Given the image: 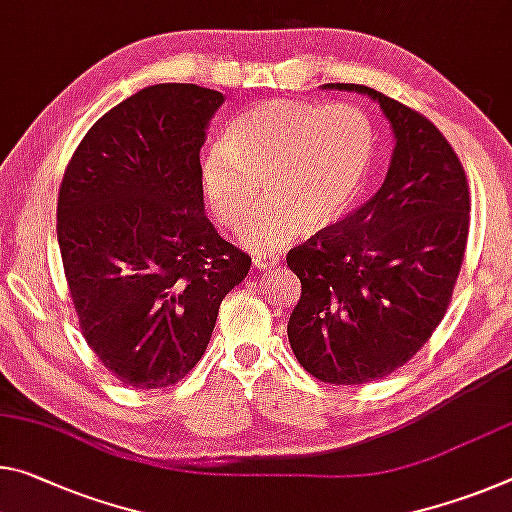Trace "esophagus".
I'll return each instance as SVG.
<instances>
[{"label": "esophagus", "mask_w": 512, "mask_h": 512, "mask_svg": "<svg viewBox=\"0 0 512 512\" xmlns=\"http://www.w3.org/2000/svg\"><path fill=\"white\" fill-rule=\"evenodd\" d=\"M280 264L278 255H266V253H257L253 255V266L257 271H266V269H275Z\"/></svg>", "instance_id": "1"}]
</instances>
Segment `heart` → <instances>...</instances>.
<instances>
[{"label": "heart", "instance_id": "heart-1", "mask_svg": "<svg viewBox=\"0 0 512 512\" xmlns=\"http://www.w3.org/2000/svg\"><path fill=\"white\" fill-rule=\"evenodd\" d=\"M376 136L353 104L264 100L239 113L207 150L200 189L225 230H239L264 196L271 205L246 243L275 250L339 221L367 184Z\"/></svg>", "mask_w": 512, "mask_h": 512}]
</instances>
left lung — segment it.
Masks as SVG:
<instances>
[{"label": "left lung", "mask_w": 512, "mask_h": 512, "mask_svg": "<svg viewBox=\"0 0 512 512\" xmlns=\"http://www.w3.org/2000/svg\"><path fill=\"white\" fill-rule=\"evenodd\" d=\"M394 132L376 196L287 253L300 280L289 344L307 373L362 385L403 367L444 319L469 234V186L431 120L362 84Z\"/></svg>", "instance_id": "obj_1"}]
</instances>
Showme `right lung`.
Wrapping results in <instances>:
<instances>
[{"label": "right lung", "instance_id": "add662e5", "mask_svg": "<svg viewBox=\"0 0 512 512\" xmlns=\"http://www.w3.org/2000/svg\"><path fill=\"white\" fill-rule=\"evenodd\" d=\"M223 100L196 84L143 88L88 129L63 175L56 237L72 305L125 387L182 380L250 271L200 189V148Z\"/></svg>", "mask_w": 512, "mask_h": 512}]
</instances>
